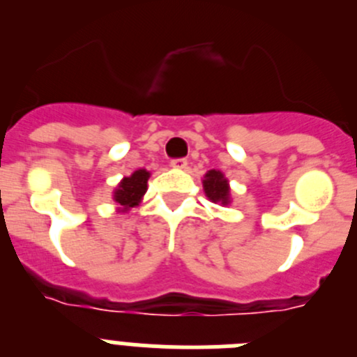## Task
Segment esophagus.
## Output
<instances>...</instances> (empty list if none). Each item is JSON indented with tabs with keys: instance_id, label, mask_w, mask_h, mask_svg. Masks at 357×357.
Instances as JSON below:
<instances>
[{
	"instance_id": "esophagus-1",
	"label": "esophagus",
	"mask_w": 357,
	"mask_h": 357,
	"mask_svg": "<svg viewBox=\"0 0 357 357\" xmlns=\"http://www.w3.org/2000/svg\"><path fill=\"white\" fill-rule=\"evenodd\" d=\"M185 166H188V160H185V159H173L172 160V168L184 169Z\"/></svg>"
}]
</instances>
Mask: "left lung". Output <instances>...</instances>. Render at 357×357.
<instances>
[{
    "mask_svg": "<svg viewBox=\"0 0 357 357\" xmlns=\"http://www.w3.org/2000/svg\"><path fill=\"white\" fill-rule=\"evenodd\" d=\"M204 191L206 197L214 204H222V206H229L230 204V188L229 181L225 178L222 172L211 169L204 176Z\"/></svg>",
    "mask_w": 357,
    "mask_h": 357,
    "instance_id": "1",
    "label": "left lung"
}]
</instances>
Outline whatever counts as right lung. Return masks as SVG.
<instances>
[{
	"mask_svg": "<svg viewBox=\"0 0 357 357\" xmlns=\"http://www.w3.org/2000/svg\"><path fill=\"white\" fill-rule=\"evenodd\" d=\"M148 178H150V173L146 169H135L130 176H125L119 182L118 188L114 189V202L119 206V213L139 206L141 198L146 193Z\"/></svg>",
	"mask_w": 357,
	"mask_h": 357,
	"instance_id": "right-lung-1",
	"label": "right lung"
}]
</instances>
